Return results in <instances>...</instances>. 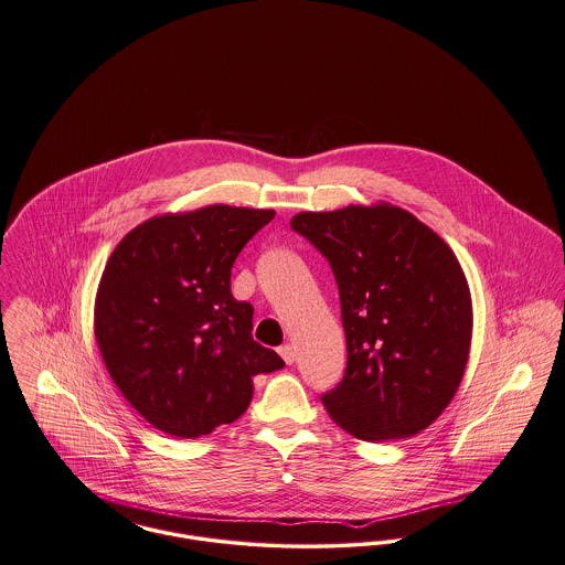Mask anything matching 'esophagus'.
Wrapping results in <instances>:
<instances>
[{"instance_id":"obj_1","label":"esophagus","mask_w":565,"mask_h":565,"mask_svg":"<svg viewBox=\"0 0 565 565\" xmlns=\"http://www.w3.org/2000/svg\"><path fill=\"white\" fill-rule=\"evenodd\" d=\"M278 353L282 355V360H285L287 364H294V362H296V355H298V353H296V347L289 344V342H285V344L278 349Z\"/></svg>"}]
</instances>
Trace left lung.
Here are the masks:
<instances>
[{"label":"left lung","mask_w":565,"mask_h":565,"mask_svg":"<svg viewBox=\"0 0 565 565\" xmlns=\"http://www.w3.org/2000/svg\"><path fill=\"white\" fill-rule=\"evenodd\" d=\"M291 228L339 285L347 369L323 407L364 441L417 435L450 405L469 360L473 312L456 255L390 203L301 212Z\"/></svg>","instance_id":"left-lung-1"}]
</instances>
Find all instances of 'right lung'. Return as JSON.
I'll list each match as a JSON object with an SVG mask.
<instances>
[{"instance_id":"add662e5","label":"right lung","mask_w":565,"mask_h":565,"mask_svg":"<svg viewBox=\"0 0 565 565\" xmlns=\"http://www.w3.org/2000/svg\"><path fill=\"white\" fill-rule=\"evenodd\" d=\"M271 210L207 205L135 226L103 271L94 332L124 398L153 428L194 439L253 401V376L285 366L253 340L231 267Z\"/></svg>"}]
</instances>
